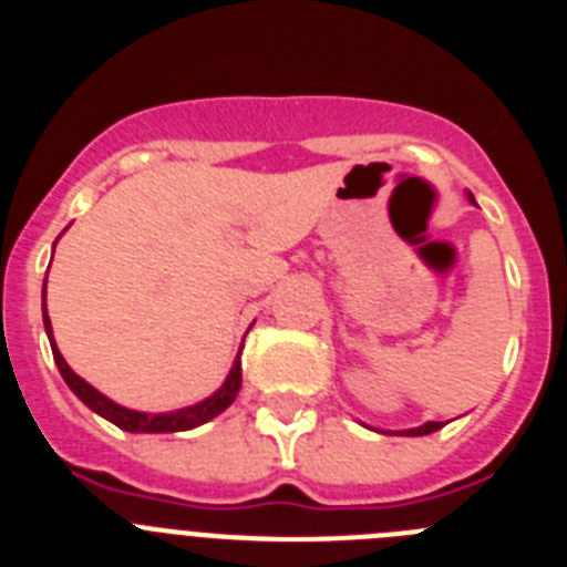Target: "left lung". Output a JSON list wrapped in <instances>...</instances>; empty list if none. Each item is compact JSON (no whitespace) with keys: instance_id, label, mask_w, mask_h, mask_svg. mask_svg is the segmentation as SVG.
I'll return each mask as SVG.
<instances>
[{"instance_id":"1","label":"left lung","mask_w":567,"mask_h":567,"mask_svg":"<svg viewBox=\"0 0 567 567\" xmlns=\"http://www.w3.org/2000/svg\"><path fill=\"white\" fill-rule=\"evenodd\" d=\"M471 198V195H468ZM471 202H474V198H471ZM437 429H443V425L440 423H425V425H420V429H412V432H405V434H412V437H420V434H432V432H437Z\"/></svg>"}]
</instances>
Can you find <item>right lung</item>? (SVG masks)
<instances>
[{"mask_svg": "<svg viewBox=\"0 0 567 567\" xmlns=\"http://www.w3.org/2000/svg\"><path fill=\"white\" fill-rule=\"evenodd\" d=\"M44 284H48V278H44ZM44 329H48V338H50V346H53V360H56L59 372H62L64 383L73 389V394H76L79 400H82L84 405H90L93 412L102 414L104 420H110V423H115L118 429H124V432H144V434H162V432H187V429H195V425L207 423V420L218 417V414L227 409L229 403L235 400V394H238L240 389V352H238V360L233 363V372H229L227 383L218 389V392L213 394V398H207L204 403L198 405H189V409H178V412H169V414H144V412H133V409H124V405L113 403V400H107L104 394H99L96 389L90 383H84L82 378H79L73 369H70L68 363H64L62 352L56 349V343H53V332H50V318H48V309H44Z\"/></svg>", "mask_w": 567, "mask_h": 567, "instance_id": "obj_1", "label": "right lung"}]
</instances>
